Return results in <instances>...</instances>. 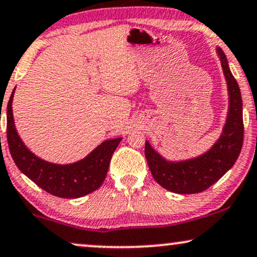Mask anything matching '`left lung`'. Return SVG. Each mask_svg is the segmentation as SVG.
Wrapping results in <instances>:
<instances>
[{"instance_id":"1","label":"left lung","mask_w":257,"mask_h":257,"mask_svg":"<svg viewBox=\"0 0 257 257\" xmlns=\"http://www.w3.org/2000/svg\"><path fill=\"white\" fill-rule=\"evenodd\" d=\"M224 76L229 90V110L223 134L207 153L180 162H170L156 153L149 142L145 143V157L154 179L168 191L179 194H194L206 191L216 183L238 158L243 145L242 97L238 83L231 74L226 56L218 47Z\"/></svg>"}]
</instances>
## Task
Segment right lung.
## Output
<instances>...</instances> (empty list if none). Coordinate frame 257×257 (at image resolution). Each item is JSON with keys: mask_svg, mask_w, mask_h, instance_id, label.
<instances>
[{"mask_svg": "<svg viewBox=\"0 0 257 257\" xmlns=\"http://www.w3.org/2000/svg\"><path fill=\"white\" fill-rule=\"evenodd\" d=\"M7 104V141L11 155L22 173L44 191L65 199H75L96 191L106 179L110 158L121 138L101 143L83 160L71 164H53L37 157L19 137L13 118V96Z\"/></svg>", "mask_w": 257, "mask_h": 257, "instance_id": "obj_1", "label": "right lung"}]
</instances>
